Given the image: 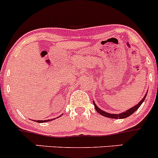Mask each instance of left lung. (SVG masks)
Masks as SVG:
<instances>
[{
	"label": "left lung",
	"instance_id": "8db88e82",
	"mask_svg": "<svg viewBox=\"0 0 158 158\" xmlns=\"http://www.w3.org/2000/svg\"><path fill=\"white\" fill-rule=\"evenodd\" d=\"M148 91H147V93L145 94L144 97L143 98L142 100H141L139 103H137L136 106H134L133 107L130 108V109L127 110L126 112H122V113H118V114L109 113V112H106V111L102 110L100 108L98 107V106L95 104V102H94V101H93V104H94V109H95V110L97 111V112H98L99 114H101L102 115H103V116H106V117H108V118H127V117L130 116L132 114L134 113V112H136V111L138 109H139V106H141V104H142V103L144 102V100H145L146 96H147V94H148Z\"/></svg>",
	"mask_w": 158,
	"mask_h": 158
}]
</instances>
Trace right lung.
<instances>
[{
  "label": "right lung",
  "mask_w": 158,
  "mask_h": 158,
  "mask_svg": "<svg viewBox=\"0 0 158 158\" xmlns=\"http://www.w3.org/2000/svg\"><path fill=\"white\" fill-rule=\"evenodd\" d=\"M60 115V116H61ZM53 119H55V118H53ZM52 119H50V121H52ZM49 119H47V120H37V123H46V122H49Z\"/></svg>",
  "instance_id": "add662e5"
}]
</instances>
